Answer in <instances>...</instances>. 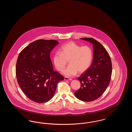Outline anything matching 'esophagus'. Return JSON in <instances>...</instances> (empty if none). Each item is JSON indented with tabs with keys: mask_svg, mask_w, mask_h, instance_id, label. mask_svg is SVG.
I'll list each match as a JSON object with an SVG mask.
<instances>
[{
	"mask_svg": "<svg viewBox=\"0 0 132 132\" xmlns=\"http://www.w3.org/2000/svg\"><path fill=\"white\" fill-rule=\"evenodd\" d=\"M64 79V80H65V81H71V80H72V79H71V78H70L67 77H65Z\"/></svg>",
	"mask_w": 132,
	"mask_h": 132,
	"instance_id": "obj_1",
	"label": "esophagus"
}]
</instances>
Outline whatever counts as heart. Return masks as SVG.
Segmentation results:
<instances>
[{"label": "heart", "instance_id": "obj_1", "mask_svg": "<svg viewBox=\"0 0 132 132\" xmlns=\"http://www.w3.org/2000/svg\"><path fill=\"white\" fill-rule=\"evenodd\" d=\"M94 58L92 48L88 46H81L74 42L64 44L60 52H55L53 56V62L56 69L62 71L69 61L70 65L63 71L67 76L75 75L79 72L82 73L90 67Z\"/></svg>", "mask_w": 132, "mask_h": 132}]
</instances>
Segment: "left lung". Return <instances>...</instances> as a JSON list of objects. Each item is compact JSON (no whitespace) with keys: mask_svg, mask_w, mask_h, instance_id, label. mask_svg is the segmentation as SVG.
Listing matches in <instances>:
<instances>
[{"mask_svg":"<svg viewBox=\"0 0 132 132\" xmlns=\"http://www.w3.org/2000/svg\"><path fill=\"white\" fill-rule=\"evenodd\" d=\"M93 44L94 59L92 64L78 79L81 88L75 92L76 97L89 102L98 98L108 86L112 75L111 58L103 46L93 38H81Z\"/></svg>","mask_w":132,"mask_h":132,"instance_id":"obj_1","label":"left lung"}]
</instances>
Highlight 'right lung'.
<instances>
[{"label": "right lung", "mask_w": 132, "mask_h": 132, "mask_svg": "<svg viewBox=\"0 0 132 132\" xmlns=\"http://www.w3.org/2000/svg\"><path fill=\"white\" fill-rule=\"evenodd\" d=\"M59 44L52 39H38L26 46L19 53L16 76L19 86L30 100L44 103L55 93L58 82L64 80L53 70L50 57L51 50Z\"/></svg>", "instance_id": "right-lung-1"}]
</instances>
